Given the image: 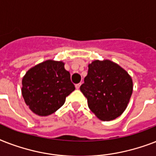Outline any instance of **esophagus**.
<instances>
[{
	"mask_svg": "<svg viewBox=\"0 0 156 156\" xmlns=\"http://www.w3.org/2000/svg\"><path fill=\"white\" fill-rule=\"evenodd\" d=\"M81 84H82V83H78V84H76L75 85V87H76V89H79V88H80V86H81Z\"/></svg>",
	"mask_w": 156,
	"mask_h": 156,
	"instance_id": "obj_1",
	"label": "esophagus"
}]
</instances>
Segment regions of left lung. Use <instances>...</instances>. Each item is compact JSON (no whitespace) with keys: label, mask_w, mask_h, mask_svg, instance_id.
I'll use <instances>...</instances> for the list:
<instances>
[{"label":"left lung","mask_w":156,"mask_h":156,"mask_svg":"<svg viewBox=\"0 0 156 156\" xmlns=\"http://www.w3.org/2000/svg\"><path fill=\"white\" fill-rule=\"evenodd\" d=\"M90 111L102 121H112L126 110L133 92V81L124 69L108 60L88 66L80 87Z\"/></svg>","instance_id":"8db88e82"}]
</instances>
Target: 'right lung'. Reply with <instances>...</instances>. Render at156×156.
Wrapping results in <instances>:
<instances>
[{"label": "right lung", "instance_id": "obj_1", "mask_svg": "<svg viewBox=\"0 0 156 156\" xmlns=\"http://www.w3.org/2000/svg\"><path fill=\"white\" fill-rule=\"evenodd\" d=\"M62 61L48 60L34 66L23 78L22 94L30 109L39 116H48L61 108L75 90L70 73Z\"/></svg>", "mask_w": 156, "mask_h": 156}]
</instances>
